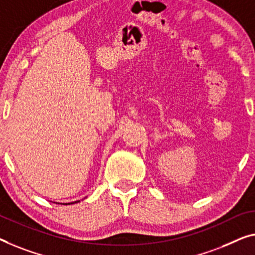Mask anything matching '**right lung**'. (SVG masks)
<instances>
[{
	"label": "right lung",
	"mask_w": 255,
	"mask_h": 255,
	"mask_svg": "<svg viewBox=\"0 0 255 255\" xmlns=\"http://www.w3.org/2000/svg\"><path fill=\"white\" fill-rule=\"evenodd\" d=\"M80 200H77V201H74V203H68V204H66V205H71V204H75V203H79Z\"/></svg>",
	"instance_id": "right-lung-1"
}]
</instances>
